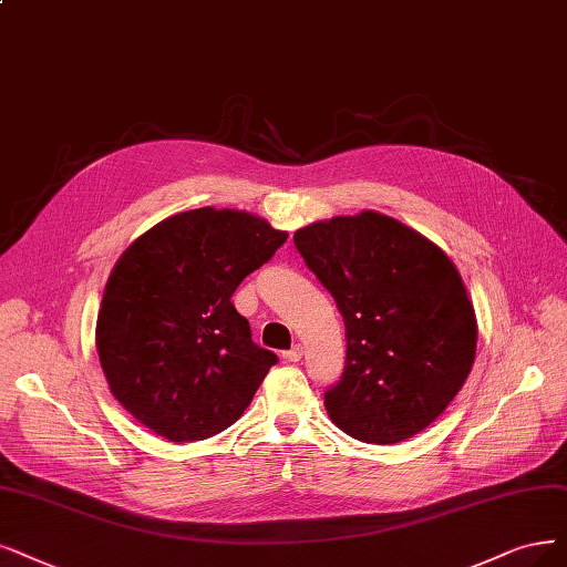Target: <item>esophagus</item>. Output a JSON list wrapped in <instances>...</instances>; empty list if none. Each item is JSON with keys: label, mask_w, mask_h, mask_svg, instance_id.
<instances>
[{"label": "esophagus", "mask_w": 567, "mask_h": 567, "mask_svg": "<svg viewBox=\"0 0 567 567\" xmlns=\"http://www.w3.org/2000/svg\"><path fill=\"white\" fill-rule=\"evenodd\" d=\"M282 358H285L287 362H299V360L303 358V348H301V346H295L291 350H287V352L282 354Z\"/></svg>", "instance_id": "34e87169"}]
</instances>
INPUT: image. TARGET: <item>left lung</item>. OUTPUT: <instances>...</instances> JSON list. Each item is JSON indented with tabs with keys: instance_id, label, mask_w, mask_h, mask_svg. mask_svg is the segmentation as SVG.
Returning <instances> with one entry per match:
<instances>
[{
	"instance_id": "obj_1",
	"label": "left lung",
	"mask_w": 567,
	"mask_h": 567,
	"mask_svg": "<svg viewBox=\"0 0 567 567\" xmlns=\"http://www.w3.org/2000/svg\"><path fill=\"white\" fill-rule=\"evenodd\" d=\"M295 245L346 324L341 381L324 392L331 421L367 444L425 430L465 385L476 354L474 308L453 261L371 209L299 228Z\"/></svg>"
}]
</instances>
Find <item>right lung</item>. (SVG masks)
<instances>
[{"label":"right lung","mask_w":567,"mask_h":567,"mask_svg":"<svg viewBox=\"0 0 567 567\" xmlns=\"http://www.w3.org/2000/svg\"><path fill=\"white\" fill-rule=\"evenodd\" d=\"M285 240L255 215L200 207L123 251L95 337L110 390L135 421L171 442H200L238 421L278 354L251 341L230 297Z\"/></svg>","instance_id":"1"}]
</instances>
